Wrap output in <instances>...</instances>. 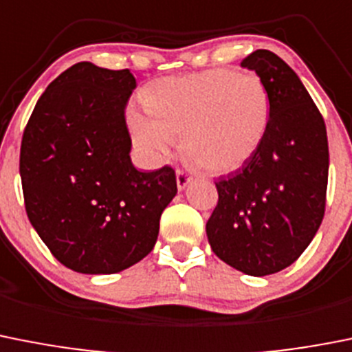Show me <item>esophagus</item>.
I'll return each mask as SVG.
<instances>
[{
  "label": "esophagus",
  "mask_w": 352,
  "mask_h": 352,
  "mask_svg": "<svg viewBox=\"0 0 352 352\" xmlns=\"http://www.w3.org/2000/svg\"><path fill=\"white\" fill-rule=\"evenodd\" d=\"M190 182H192V178H190L188 174L183 173V170H176V185H178V190H185Z\"/></svg>",
  "instance_id": "obj_1"
}]
</instances>
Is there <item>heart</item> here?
I'll return each instance as SVG.
<instances>
[{
    "label": "heart",
    "instance_id": "heart-1",
    "mask_svg": "<svg viewBox=\"0 0 352 352\" xmlns=\"http://www.w3.org/2000/svg\"><path fill=\"white\" fill-rule=\"evenodd\" d=\"M134 117V138L150 157H164L183 136L186 160L211 174H228L251 160L267 134L269 92L256 75L209 69L159 80Z\"/></svg>",
    "mask_w": 352,
    "mask_h": 352
}]
</instances>
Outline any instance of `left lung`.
I'll return each mask as SVG.
<instances>
[{"label":"left lung","mask_w":352,"mask_h":352,"mask_svg":"<svg viewBox=\"0 0 352 352\" xmlns=\"http://www.w3.org/2000/svg\"><path fill=\"white\" fill-rule=\"evenodd\" d=\"M241 66L267 87L270 117L256 153L216 182L218 206L206 223L211 250L248 276L292 265L323 221L328 185L324 120L295 71L270 50Z\"/></svg>","instance_id":"left-lung-1"}]
</instances>
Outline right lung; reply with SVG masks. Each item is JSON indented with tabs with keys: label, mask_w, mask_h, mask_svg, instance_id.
Returning <instances> with one entry per match:
<instances>
[{
	"label": "right lung",
	"mask_w": 352,
	"mask_h": 352,
	"mask_svg": "<svg viewBox=\"0 0 352 352\" xmlns=\"http://www.w3.org/2000/svg\"><path fill=\"white\" fill-rule=\"evenodd\" d=\"M134 89L129 69L75 64L47 87L22 136L28 218L75 272L115 274L143 260L178 192L169 166L132 164L125 109Z\"/></svg>",
	"instance_id": "right-lung-1"
}]
</instances>
